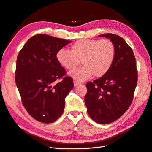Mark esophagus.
<instances>
[{
  "mask_svg": "<svg viewBox=\"0 0 152 152\" xmlns=\"http://www.w3.org/2000/svg\"><path fill=\"white\" fill-rule=\"evenodd\" d=\"M73 83H74V86H79V84H80V82L77 81V80H75L73 81Z\"/></svg>",
  "mask_w": 152,
  "mask_h": 152,
  "instance_id": "1",
  "label": "esophagus"
}]
</instances>
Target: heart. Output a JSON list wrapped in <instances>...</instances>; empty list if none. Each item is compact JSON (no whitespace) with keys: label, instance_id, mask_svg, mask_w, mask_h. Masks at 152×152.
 I'll return each instance as SVG.
<instances>
[{"label":"heart","instance_id":"1","mask_svg":"<svg viewBox=\"0 0 152 152\" xmlns=\"http://www.w3.org/2000/svg\"><path fill=\"white\" fill-rule=\"evenodd\" d=\"M115 57V47L111 40L86 39L76 41L71 45V51L59 50L56 58L60 65L68 70L79 66L82 61L84 66L70 73L75 79L82 81L94 75L102 77L112 67Z\"/></svg>","mask_w":152,"mask_h":152}]
</instances>
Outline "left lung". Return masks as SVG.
I'll list each match as a JSON object with an SVG mask.
<instances>
[{
  "mask_svg": "<svg viewBox=\"0 0 152 152\" xmlns=\"http://www.w3.org/2000/svg\"><path fill=\"white\" fill-rule=\"evenodd\" d=\"M111 40L115 47L112 67L103 77L86 84L84 100L89 117L100 124L115 121L130 107L137 82L136 61L132 49L121 37L98 35Z\"/></svg>",
  "mask_w": 152,
  "mask_h": 152,
  "instance_id": "left-lung-1",
  "label": "left lung"
}]
</instances>
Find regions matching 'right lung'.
Here are the masks:
<instances>
[{
  "mask_svg": "<svg viewBox=\"0 0 152 152\" xmlns=\"http://www.w3.org/2000/svg\"><path fill=\"white\" fill-rule=\"evenodd\" d=\"M70 42L37 34L27 41L18 55L16 84L25 108L39 122L52 123L64 111L65 98L73 89V82L66 75L56 54Z\"/></svg>",
  "mask_w": 152,
  "mask_h": 152,
  "instance_id": "obj_1",
  "label": "right lung"
}]
</instances>
